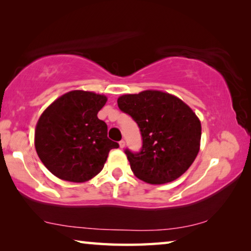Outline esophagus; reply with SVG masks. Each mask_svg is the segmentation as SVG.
<instances>
[{"instance_id":"obj_1","label":"esophagus","mask_w":251,"mask_h":251,"mask_svg":"<svg viewBox=\"0 0 251 251\" xmlns=\"http://www.w3.org/2000/svg\"><path fill=\"white\" fill-rule=\"evenodd\" d=\"M120 147L121 148H124L125 147V141H121L120 142Z\"/></svg>"}]
</instances>
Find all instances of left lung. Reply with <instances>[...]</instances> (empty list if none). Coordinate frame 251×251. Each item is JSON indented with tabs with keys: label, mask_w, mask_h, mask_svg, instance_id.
Instances as JSON below:
<instances>
[{
	"label": "left lung",
	"mask_w": 251,
	"mask_h": 251,
	"mask_svg": "<svg viewBox=\"0 0 251 251\" xmlns=\"http://www.w3.org/2000/svg\"><path fill=\"white\" fill-rule=\"evenodd\" d=\"M117 104L141 130V151L125 150L134 175L155 185L180 177L194 163L201 146V125L193 109L160 91L123 95Z\"/></svg>",
	"instance_id": "8db88e82"
}]
</instances>
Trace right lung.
Instances as JSON below:
<instances>
[{
	"label": "right lung",
	"mask_w": 251,
	"mask_h": 251,
	"mask_svg": "<svg viewBox=\"0 0 251 251\" xmlns=\"http://www.w3.org/2000/svg\"><path fill=\"white\" fill-rule=\"evenodd\" d=\"M106 96L72 91L54 100L37 122L35 148L42 163L63 180L84 182L100 173L118 143L107 137V125L97 113Z\"/></svg>",
	"instance_id": "obj_1"
}]
</instances>
